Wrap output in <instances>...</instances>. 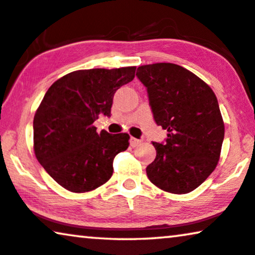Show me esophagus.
I'll return each instance as SVG.
<instances>
[{
    "instance_id": "esophagus-1",
    "label": "esophagus",
    "mask_w": 255,
    "mask_h": 255,
    "mask_svg": "<svg viewBox=\"0 0 255 255\" xmlns=\"http://www.w3.org/2000/svg\"><path fill=\"white\" fill-rule=\"evenodd\" d=\"M141 139H137L135 137H131L130 138V145L132 146V148H136V146H138L139 144H141Z\"/></svg>"
}]
</instances>
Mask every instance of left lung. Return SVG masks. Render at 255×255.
Returning a JSON list of instances; mask_svg holds the SVG:
<instances>
[{
    "label": "left lung",
    "mask_w": 255,
    "mask_h": 255,
    "mask_svg": "<svg viewBox=\"0 0 255 255\" xmlns=\"http://www.w3.org/2000/svg\"><path fill=\"white\" fill-rule=\"evenodd\" d=\"M148 89L156 124L166 142H153L156 158L146 166L149 180L172 194H186L209 177L221 157L224 121L214 91L200 77L174 63L137 68Z\"/></svg>",
    "instance_id": "obj_1"
}]
</instances>
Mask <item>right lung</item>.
I'll use <instances>...</instances> for the list:
<instances>
[{
	"instance_id": "right-lung-1",
	"label": "right lung",
	"mask_w": 255,
	"mask_h": 255,
	"mask_svg": "<svg viewBox=\"0 0 255 255\" xmlns=\"http://www.w3.org/2000/svg\"><path fill=\"white\" fill-rule=\"evenodd\" d=\"M136 67L84 69L51 85L33 119V149L54 180L73 193L91 192L110 180L113 160L129 145L127 132H97L99 114L110 117L113 96L134 80Z\"/></svg>"
}]
</instances>
